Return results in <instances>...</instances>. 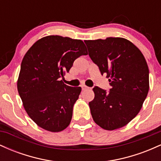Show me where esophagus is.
<instances>
[{"instance_id": "obj_1", "label": "esophagus", "mask_w": 161, "mask_h": 161, "mask_svg": "<svg viewBox=\"0 0 161 161\" xmlns=\"http://www.w3.org/2000/svg\"><path fill=\"white\" fill-rule=\"evenodd\" d=\"M88 87H87L86 86H82V89L83 90V91H84V90H86V89H88Z\"/></svg>"}]
</instances>
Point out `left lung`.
<instances>
[{"instance_id": "left-lung-1", "label": "left lung", "mask_w": 161, "mask_h": 161, "mask_svg": "<svg viewBox=\"0 0 161 161\" xmlns=\"http://www.w3.org/2000/svg\"><path fill=\"white\" fill-rule=\"evenodd\" d=\"M88 55L107 74L111 88L95 86L89 102L94 121L106 130L125 126L139 113L149 90V70L145 57L130 41L108 37L86 40Z\"/></svg>"}]
</instances>
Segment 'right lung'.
<instances>
[{"instance_id":"right-lung-1","label":"right lung","mask_w":161,"mask_h":161,"mask_svg":"<svg viewBox=\"0 0 161 161\" xmlns=\"http://www.w3.org/2000/svg\"><path fill=\"white\" fill-rule=\"evenodd\" d=\"M82 40L48 36L38 40L22 60L17 89L29 117L41 128L58 132L69 125L81 87H70L61 78L74 60L87 55Z\"/></svg>"}]
</instances>
